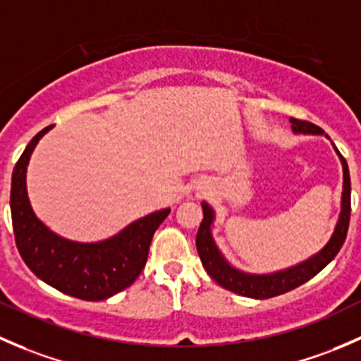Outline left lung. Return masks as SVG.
I'll return each instance as SVG.
<instances>
[{"mask_svg": "<svg viewBox=\"0 0 361 361\" xmlns=\"http://www.w3.org/2000/svg\"><path fill=\"white\" fill-rule=\"evenodd\" d=\"M290 123L293 133L325 135L319 126L310 123V121L290 118ZM325 137L330 139L329 135ZM332 146L337 156H339L341 165H343V196H341L339 219H337L336 228H334V233L330 235L329 241L319 248L317 254L310 255L307 259L293 264L290 267L273 271V273H247V271H241L236 266H233L226 259V255L222 254L219 245L215 243L214 233H212L215 222V210L207 202H202L203 221L200 224L198 235H196V248H198V255L202 259L203 267H205L207 273L210 274L215 283L224 287L226 290L238 293V295L250 297V299H269V297L281 295V293H287L293 288L300 287L313 276H317L326 264L334 261V257L339 254L341 247L346 241L348 235L349 215H351V180H349L346 159L341 156L336 144L332 142Z\"/></svg>", "mask_w": 361, "mask_h": 361, "instance_id": "obj_1", "label": "left lung"}]
</instances>
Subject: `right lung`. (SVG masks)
<instances>
[{"label":"right lung","instance_id":"add662e5","mask_svg":"<svg viewBox=\"0 0 361 361\" xmlns=\"http://www.w3.org/2000/svg\"><path fill=\"white\" fill-rule=\"evenodd\" d=\"M50 130L47 126L32 137L13 169L10 210L15 243L29 269L50 287L83 300L109 299L137 280L154 231L170 208L137 219L100 241H74L51 231L32 210L25 182L32 151Z\"/></svg>","mask_w":361,"mask_h":361}]
</instances>
